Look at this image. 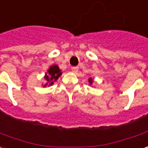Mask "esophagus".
<instances>
[{
    "mask_svg": "<svg viewBox=\"0 0 148 148\" xmlns=\"http://www.w3.org/2000/svg\"><path fill=\"white\" fill-rule=\"evenodd\" d=\"M78 67H72V72H74V73H76V72H78Z\"/></svg>",
    "mask_w": 148,
    "mask_h": 148,
    "instance_id": "34e87169",
    "label": "esophagus"
}]
</instances>
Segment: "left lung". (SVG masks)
Listing matches in <instances>:
<instances>
[{
  "label": "left lung",
  "instance_id": "obj_1",
  "mask_svg": "<svg viewBox=\"0 0 148 148\" xmlns=\"http://www.w3.org/2000/svg\"><path fill=\"white\" fill-rule=\"evenodd\" d=\"M88 82H89V84L91 85V84H92V82H93V80H92V78H89V79H88Z\"/></svg>",
  "mask_w": 148,
  "mask_h": 148
}]
</instances>
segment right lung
Segmentation results:
<instances>
[{
	"mask_svg": "<svg viewBox=\"0 0 148 148\" xmlns=\"http://www.w3.org/2000/svg\"><path fill=\"white\" fill-rule=\"evenodd\" d=\"M62 75V72L56 64H53L47 69V72L45 73L44 79L46 84H42L43 87H47V85L51 86L54 84L55 81H56L59 77Z\"/></svg>",
	"mask_w": 148,
	"mask_h": 148,
	"instance_id": "right-lung-1",
	"label": "right lung"
}]
</instances>
